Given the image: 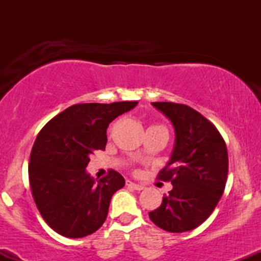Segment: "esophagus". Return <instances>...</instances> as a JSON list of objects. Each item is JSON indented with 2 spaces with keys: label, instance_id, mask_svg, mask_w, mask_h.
<instances>
[{
  "label": "esophagus",
  "instance_id": "1",
  "mask_svg": "<svg viewBox=\"0 0 261 261\" xmlns=\"http://www.w3.org/2000/svg\"><path fill=\"white\" fill-rule=\"evenodd\" d=\"M126 185H127L128 188H133V189H135V190H137V191L142 190V189H143V185L136 184V182H133V181H130V180L126 181Z\"/></svg>",
  "mask_w": 261,
  "mask_h": 261
}]
</instances>
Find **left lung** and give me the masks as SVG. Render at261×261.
<instances>
[{
	"mask_svg": "<svg viewBox=\"0 0 261 261\" xmlns=\"http://www.w3.org/2000/svg\"><path fill=\"white\" fill-rule=\"evenodd\" d=\"M174 125L175 146L158 179L173 189L148 214L155 226L170 233L199 227L222 196L228 175V152L222 135L202 114L185 104L152 103Z\"/></svg>",
	"mask_w": 261,
	"mask_h": 261,
	"instance_id": "left-lung-1",
	"label": "left lung"
}]
</instances>
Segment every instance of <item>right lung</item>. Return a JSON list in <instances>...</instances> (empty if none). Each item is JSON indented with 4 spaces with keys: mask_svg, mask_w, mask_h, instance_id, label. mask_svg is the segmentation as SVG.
<instances>
[{
    "mask_svg": "<svg viewBox=\"0 0 261 261\" xmlns=\"http://www.w3.org/2000/svg\"><path fill=\"white\" fill-rule=\"evenodd\" d=\"M137 101L83 103L67 108L41 128L28 166L35 205L49 227L67 238L99 229L125 179L115 170L95 181L86 173L89 155L106 149L107 128Z\"/></svg>",
    "mask_w": 261,
    "mask_h": 261,
    "instance_id": "1",
    "label": "right lung"
}]
</instances>
